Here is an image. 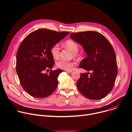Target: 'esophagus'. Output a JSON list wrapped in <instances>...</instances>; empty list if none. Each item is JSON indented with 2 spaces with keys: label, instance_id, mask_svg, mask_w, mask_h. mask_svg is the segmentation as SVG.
<instances>
[{
  "label": "esophagus",
  "instance_id": "34e87169",
  "mask_svg": "<svg viewBox=\"0 0 132 132\" xmlns=\"http://www.w3.org/2000/svg\"><path fill=\"white\" fill-rule=\"evenodd\" d=\"M66 71L67 72H68V73H71V72H72V71H71V70H70V71H68V70H66Z\"/></svg>",
  "mask_w": 132,
  "mask_h": 132
}]
</instances>
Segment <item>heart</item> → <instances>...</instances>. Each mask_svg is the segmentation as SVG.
Instances as JSON below:
<instances>
[{"instance_id": "heart-1", "label": "heart", "mask_w": 132, "mask_h": 132, "mask_svg": "<svg viewBox=\"0 0 132 132\" xmlns=\"http://www.w3.org/2000/svg\"><path fill=\"white\" fill-rule=\"evenodd\" d=\"M65 46L66 48L69 50L73 54L74 56H77V53L79 50V45L75 41L68 40L65 43ZM51 54L53 57L57 59L60 57V48L59 44H55L51 48L50 50ZM75 63L73 62H68L64 60H60L56 63V66L58 68L65 70L70 71L73 69Z\"/></svg>"}]
</instances>
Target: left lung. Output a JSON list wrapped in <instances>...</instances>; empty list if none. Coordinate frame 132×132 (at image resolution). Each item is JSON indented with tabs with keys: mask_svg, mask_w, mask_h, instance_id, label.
<instances>
[{
	"mask_svg": "<svg viewBox=\"0 0 132 132\" xmlns=\"http://www.w3.org/2000/svg\"><path fill=\"white\" fill-rule=\"evenodd\" d=\"M70 36L82 46L87 55L79 66L88 72L80 73L76 84L78 89L89 99L105 97L113 88L118 74L116 55L112 45L104 35L96 31L71 33ZM90 70L92 73L88 72Z\"/></svg>",
	"mask_w": 132,
	"mask_h": 132,
	"instance_id": "8db88e82",
	"label": "left lung"
}]
</instances>
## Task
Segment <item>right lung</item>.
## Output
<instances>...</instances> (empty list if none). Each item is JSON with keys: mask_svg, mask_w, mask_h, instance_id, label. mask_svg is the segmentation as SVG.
Listing matches in <instances>:
<instances>
[{"mask_svg": "<svg viewBox=\"0 0 132 132\" xmlns=\"http://www.w3.org/2000/svg\"><path fill=\"white\" fill-rule=\"evenodd\" d=\"M69 34L46 29L35 30L21 42L16 55V70L23 89L30 96L43 98L51 95L58 85V77L62 69L51 70L55 62L50 52Z\"/></svg>", "mask_w": 132, "mask_h": 132, "instance_id": "obj_1", "label": "right lung"}]
</instances>
